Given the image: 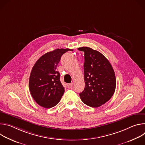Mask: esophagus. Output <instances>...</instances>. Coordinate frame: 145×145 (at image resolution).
Returning <instances> with one entry per match:
<instances>
[{
    "mask_svg": "<svg viewBox=\"0 0 145 145\" xmlns=\"http://www.w3.org/2000/svg\"><path fill=\"white\" fill-rule=\"evenodd\" d=\"M72 86H73V82H71V83H69V84H67V87L69 89L71 88L72 87Z\"/></svg>",
    "mask_w": 145,
    "mask_h": 145,
    "instance_id": "1",
    "label": "esophagus"
}]
</instances>
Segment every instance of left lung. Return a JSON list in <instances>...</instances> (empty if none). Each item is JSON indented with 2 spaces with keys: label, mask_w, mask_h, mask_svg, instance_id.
<instances>
[{
  "label": "left lung",
  "mask_w": 145,
  "mask_h": 145,
  "mask_svg": "<svg viewBox=\"0 0 145 145\" xmlns=\"http://www.w3.org/2000/svg\"><path fill=\"white\" fill-rule=\"evenodd\" d=\"M84 53L85 88L80 97L91 107H99L113 96L116 88L114 71L109 61L99 52L88 47L78 48Z\"/></svg>",
  "instance_id": "8db88e82"
}]
</instances>
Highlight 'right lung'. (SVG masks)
<instances>
[{"mask_svg":"<svg viewBox=\"0 0 145 145\" xmlns=\"http://www.w3.org/2000/svg\"><path fill=\"white\" fill-rule=\"evenodd\" d=\"M69 49H57L41 56L32 68L29 78L31 95L37 104L46 108L56 106L65 89L57 67L61 56Z\"/></svg>","mask_w":145,"mask_h":145,"instance_id":"add662e5","label":"right lung"}]
</instances>
